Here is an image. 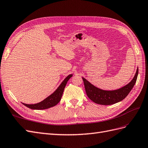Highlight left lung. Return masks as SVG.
<instances>
[{"label":"left lung","mask_w":148,"mask_h":148,"mask_svg":"<svg viewBox=\"0 0 148 148\" xmlns=\"http://www.w3.org/2000/svg\"><path fill=\"white\" fill-rule=\"evenodd\" d=\"M138 75V69L133 79L128 84L113 91H106L94 86L82 77L85 91L88 97L94 102L101 105H111L124 99L135 84Z\"/></svg>","instance_id":"obj_1"}]
</instances>
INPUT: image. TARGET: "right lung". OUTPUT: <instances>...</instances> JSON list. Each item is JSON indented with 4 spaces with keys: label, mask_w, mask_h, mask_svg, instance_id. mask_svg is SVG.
Wrapping results in <instances>:
<instances>
[{
    "label": "right lung",
    "mask_w": 148,
    "mask_h": 148,
    "mask_svg": "<svg viewBox=\"0 0 148 148\" xmlns=\"http://www.w3.org/2000/svg\"><path fill=\"white\" fill-rule=\"evenodd\" d=\"M72 74L67 76V77L64 79V81L60 84V86L57 88L56 90L52 94H51L50 96H49L47 97H46L45 99H44L42 101L34 104H25V103H22V104L28 107V108L34 110L46 109L56 106L61 100V98L62 95H63L64 90L67 82L69 81V79L72 77Z\"/></svg>",
    "instance_id": "right-lung-1"
}]
</instances>
